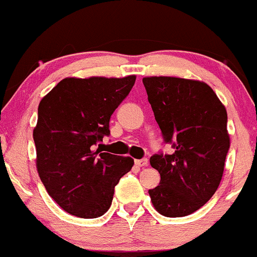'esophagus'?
Here are the masks:
<instances>
[{
	"label": "esophagus",
	"instance_id": "34e87169",
	"mask_svg": "<svg viewBox=\"0 0 257 257\" xmlns=\"http://www.w3.org/2000/svg\"><path fill=\"white\" fill-rule=\"evenodd\" d=\"M148 159L146 158H144V159H138V160H135V164L136 165H138V167H141V168H144V167H146V165H148Z\"/></svg>",
	"mask_w": 257,
	"mask_h": 257
}]
</instances>
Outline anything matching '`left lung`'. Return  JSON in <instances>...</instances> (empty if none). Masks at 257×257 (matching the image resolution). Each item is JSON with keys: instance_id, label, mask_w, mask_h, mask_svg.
I'll return each instance as SVG.
<instances>
[{"instance_id": "left-lung-1", "label": "left lung", "mask_w": 257, "mask_h": 257, "mask_svg": "<svg viewBox=\"0 0 257 257\" xmlns=\"http://www.w3.org/2000/svg\"><path fill=\"white\" fill-rule=\"evenodd\" d=\"M165 144L150 164L160 174L149 190L154 207L165 217H184L216 193L229 149L227 112L208 84L174 77L143 79Z\"/></svg>"}]
</instances>
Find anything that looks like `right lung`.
<instances>
[{
	"instance_id": "right-lung-1",
	"label": "right lung",
	"mask_w": 257,
	"mask_h": 257,
	"mask_svg": "<svg viewBox=\"0 0 257 257\" xmlns=\"http://www.w3.org/2000/svg\"><path fill=\"white\" fill-rule=\"evenodd\" d=\"M135 75L65 78L41 99L34 130L36 167L49 195L80 218L106 213L114 187L134 159L102 153L109 118L128 96Z\"/></svg>"
}]
</instances>
